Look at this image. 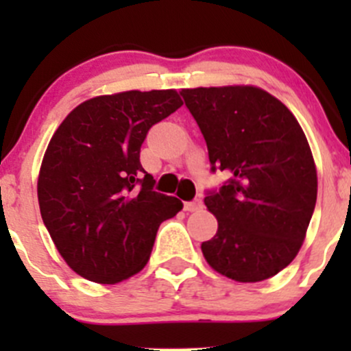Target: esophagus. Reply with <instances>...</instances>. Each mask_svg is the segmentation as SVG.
Listing matches in <instances>:
<instances>
[{"mask_svg": "<svg viewBox=\"0 0 351 351\" xmlns=\"http://www.w3.org/2000/svg\"><path fill=\"white\" fill-rule=\"evenodd\" d=\"M202 208V202L200 200H192V202H185V210L186 212H198Z\"/></svg>", "mask_w": 351, "mask_h": 351, "instance_id": "obj_1", "label": "esophagus"}]
</instances>
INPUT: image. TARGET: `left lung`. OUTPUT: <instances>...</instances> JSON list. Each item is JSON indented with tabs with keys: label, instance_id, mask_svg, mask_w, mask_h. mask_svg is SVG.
I'll list each match as a JSON object with an SVG mask.
<instances>
[{
	"label": "left lung",
	"instance_id": "8db88e82",
	"mask_svg": "<svg viewBox=\"0 0 351 351\" xmlns=\"http://www.w3.org/2000/svg\"><path fill=\"white\" fill-rule=\"evenodd\" d=\"M183 100L207 143L212 171L231 178L205 197L217 232L202 253L217 274L267 280L292 263L316 207L309 143L278 98L251 84L185 88Z\"/></svg>",
	"mask_w": 351,
	"mask_h": 351
}]
</instances>
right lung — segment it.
<instances>
[{
	"label": "right lung",
	"mask_w": 351,
	"mask_h": 351,
	"mask_svg": "<svg viewBox=\"0 0 351 351\" xmlns=\"http://www.w3.org/2000/svg\"><path fill=\"white\" fill-rule=\"evenodd\" d=\"M183 105L176 90H130L77 105L52 136L37 182L40 215L73 271L119 284L149 261L159 224L182 200L153 190L146 134Z\"/></svg>",
	"instance_id": "right-lung-1"
}]
</instances>
